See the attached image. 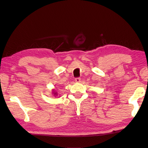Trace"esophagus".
Here are the masks:
<instances>
[{"label": "esophagus", "mask_w": 148, "mask_h": 148, "mask_svg": "<svg viewBox=\"0 0 148 148\" xmlns=\"http://www.w3.org/2000/svg\"><path fill=\"white\" fill-rule=\"evenodd\" d=\"M75 81L76 82L79 83V82H80V81H81V78H76L75 79Z\"/></svg>", "instance_id": "esophagus-1"}]
</instances>
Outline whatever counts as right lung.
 <instances>
[{
  "instance_id": "obj_1",
  "label": "right lung",
  "mask_w": 148,
  "mask_h": 148,
  "mask_svg": "<svg viewBox=\"0 0 148 148\" xmlns=\"http://www.w3.org/2000/svg\"><path fill=\"white\" fill-rule=\"evenodd\" d=\"M53 93H54V94H53V95H57V92H53Z\"/></svg>"
}]
</instances>
